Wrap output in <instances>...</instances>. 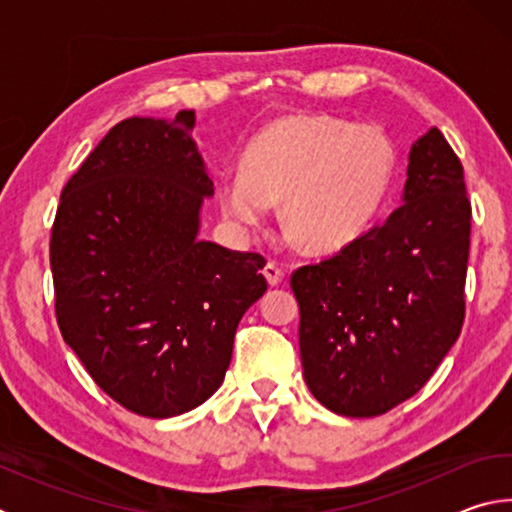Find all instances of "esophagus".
<instances>
[{
  "label": "esophagus",
  "mask_w": 512,
  "mask_h": 512,
  "mask_svg": "<svg viewBox=\"0 0 512 512\" xmlns=\"http://www.w3.org/2000/svg\"><path fill=\"white\" fill-rule=\"evenodd\" d=\"M264 275H266V280H268V284H271V287H277V284L282 282L284 271H282V268L277 266L275 262H268V264L264 266Z\"/></svg>",
  "instance_id": "obj_1"
}]
</instances>
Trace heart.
<instances>
[{
  "label": "heart",
  "mask_w": 512,
  "mask_h": 512,
  "mask_svg": "<svg viewBox=\"0 0 512 512\" xmlns=\"http://www.w3.org/2000/svg\"><path fill=\"white\" fill-rule=\"evenodd\" d=\"M395 146L379 126L329 115L277 119L253 137L241 173L219 183L223 214L241 228L280 203L284 230L311 253L352 244L393 185Z\"/></svg>",
  "instance_id": "heart-1"
}]
</instances>
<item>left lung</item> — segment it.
Listing matches in <instances>:
<instances>
[{
    "label": "left lung",
    "mask_w": 512,
    "mask_h": 512,
    "mask_svg": "<svg viewBox=\"0 0 512 512\" xmlns=\"http://www.w3.org/2000/svg\"><path fill=\"white\" fill-rule=\"evenodd\" d=\"M402 205L318 264L300 266V359L311 395L375 418L427 384L461 334L472 205L438 128L411 146Z\"/></svg>",
    "instance_id": "left-lung-1"
}]
</instances>
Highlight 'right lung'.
Returning <instances> with one entry per match:
<instances>
[{"label":"right lung","instance_id":"add662e5","mask_svg":"<svg viewBox=\"0 0 512 512\" xmlns=\"http://www.w3.org/2000/svg\"><path fill=\"white\" fill-rule=\"evenodd\" d=\"M194 110L112 126L60 194L49 241L56 320L103 393L173 418L221 386L266 259L198 239L214 194Z\"/></svg>","mask_w":512,"mask_h":512}]
</instances>
